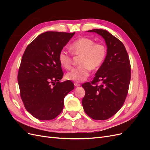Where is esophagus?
<instances>
[{
  "label": "esophagus",
  "mask_w": 150,
  "mask_h": 150,
  "mask_svg": "<svg viewBox=\"0 0 150 150\" xmlns=\"http://www.w3.org/2000/svg\"><path fill=\"white\" fill-rule=\"evenodd\" d=\"M74 86H76V87H78V86H81V84L78 83H74Z\"/></svg>",
  "instance_id": "1"
}]
</instances>
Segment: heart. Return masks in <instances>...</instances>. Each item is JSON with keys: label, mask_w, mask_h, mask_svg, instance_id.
<instances>
[{"label": "heart", "mask_w": 150, "mask_h": 150, "mask_svg": "<svg viewBox=\"0 0 150 150\" xmlns=\"http://www.w3.org/2000/svg\"><path fill=\"white\" fill-rule=\"evenodd\" d=\"M70 51L75 56H81V66L72 69L66 74V78L76 82H81L88 78L91 70H96L100 67L106 59L107 49L102 43H95L91 38L83 37L74 40L69 46ZM58 61L66 69L72 67V55L65 50L59 53Z\"/></svg>", "instance_id": "obj_1"}]
</instances>
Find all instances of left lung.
Wrapping results in <instances>:
<instances>
[{
  "label": "left lung",
  "mask_w": 150,
  "mask_h": 150,
  "mask_svg": "<svg viewBox=\"0 0 150 150\" xmlns=\"http://www.w3.org/2000/svg\"><path fill=\"white\" fill-rule=\"evenodd\" d=\"M105 40L107 56L91 83L82 85L85 96L82 104L85 112L95 120L110 118L123 105L131 79V65L124 44L106 30L93 29ZM101 82L98 85L97 83Z\"/></svg>",
  "instance_id": "left-lung-1"
}]
</instances>
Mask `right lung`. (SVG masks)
Wrapping results in <instances>:
<instances>
[{"instance_id":"right-lung-1","label":"right lung","mask_w":150,"mask_h":150,"mask_svg":"<svg viewBox=\"0 0 150 150\" xmlns=\"http://www.w3.org/2000/svg\"><path fill=\"white\" fill-rule=\"evenodd\" d=\"M75 33L48 31L26 47L17 76L20 94L29 113L40 120L54 119L64 107V99L74 88L63 76L59 53ZM53 86H52V85Z\"/></svg>"}]
</instances>
